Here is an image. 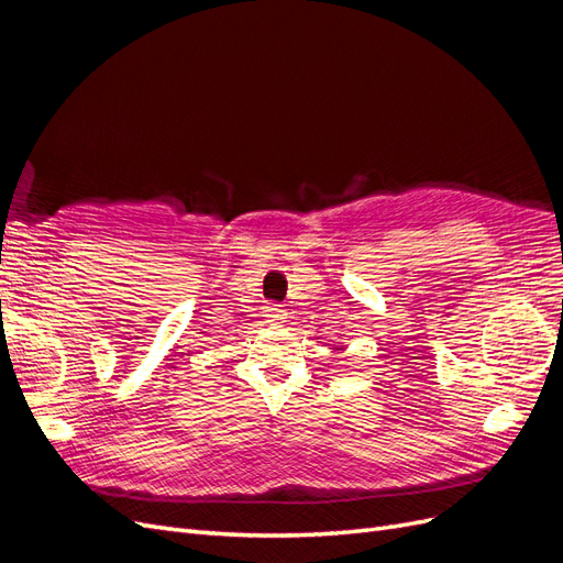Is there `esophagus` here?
Masks as SVG:
<instances>
[{
	"label": "esophagus",
	"mask_w": 563,
	"mask_h": 563,
	"mask_svg": "<svg viewBox=\"0 0 563 563\" xmlns=\"http://www.w3.org/2000/svg\"><path fill=\"white\" fill-rule=\"evenodd\" d=\"M265 319H267V323L279 325L286 319V309H282L279 305H269V307H265Z\"/></svg>",
	"instance_id": "1"
}]
</instances>
